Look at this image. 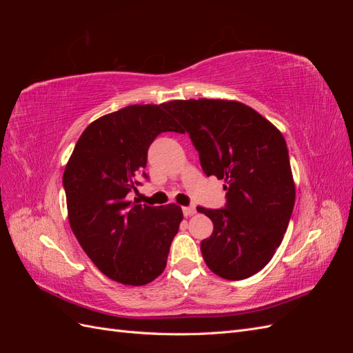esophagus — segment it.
Listing matches in <instances>:
<instances>
[{"label":"esophagus","mask_w":353,"mask_h":353,"mask_svg":"<svg viewBox=\"0 0 353 353\" xmlns=\"http://www.w3.org/2000/svg\"><path fill=\"white\" fill-rule=\"evenodd\" d=\"M196 208L194 206H185V208H183V213H184V216H193V215H196Z\"/></svg>","instance_id":"1"}]
</instances>
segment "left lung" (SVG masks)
<instances>
[{
    "mask_svg": "<svg viewBox=\"0 0 353 353\" xmlns=\"http://www.w3.org/2000/svg\"><path fill=\"white\" fill-rule=\"evenodd\" d=\"M163 109L190 134L203 172L227 183L225 206L197 208L213 222L200 244L203 259L222 279H249L272 259L294 206L283 134L239 101L174 100Z\"/></svg>",
    "mask_w": 353,
    "mask_h": 353,
    "instance_id": "obj_1",
    "label": "left lung"
}]
</instances>
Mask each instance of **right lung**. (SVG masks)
I'll return each mask as SVG.
<instances>
[{
	"label": "right lung",
	"mask_w": 353,
	"mask_h": 353,
	"mask_svg": "<svg viewBox=\"0 0 353 353\" xmlns=\"http://www.w3.org/2000/svg\"><path fill=\"white\" fill-rule=\"evenodd\" d=\"M162 132H179L163 104H134L101 116L82 132L63 174L70 228L109 279L144 285L163 272L183 221L176 205L128 201L147 175L148 147Z\"/></svg>",
	"instance_id": "add662e5"
}]
</instances>
